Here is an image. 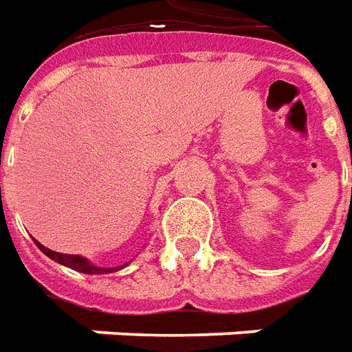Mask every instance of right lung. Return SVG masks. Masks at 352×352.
<instances>
[{
  "label": "right lung",
  "mask_w": 352,
  "mask_h": 352,
  "mask_svg": "<svg viewBox=\"0 0 352 352\" xmlns=\"http://www.w3.org/2000/svg\"><path fill=\"white\" fill-rule=\"evenodd\" d=\"M36 246L39 250L43 252L45 256H49L51 260L58 261L60 265H66V267L74 269V271H79V273H85V275H104V273H116L124 265H119V267H96L92 265L91 261L85 260L83 256H76V254H60V252H54L51 248H45L43 244H39L36 241Z\"/></svg>",
  "instance_id": "obj_1"
}]
</instances>
